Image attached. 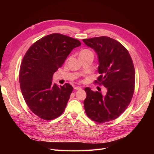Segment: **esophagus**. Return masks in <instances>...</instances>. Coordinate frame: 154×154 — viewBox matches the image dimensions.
<instances>
[{
    "mask_svg": "<svg viewBox=\"0 0 154 154\" xmlns=\"http://www.w3.org/2000/svg\"><path fill=\"white\" fill-rule=\"evenodd\" d=\"M74 90H80L81 89V87H79V86H78V87H74Z\"/></svg>",
    "mask_w": 154,
    "mask_h": 154,
    "instance_id": "esophagus-1",
    "label": "esophagus"
}]
</instances>
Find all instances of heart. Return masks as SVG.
<instances>
[{"mask_svg": "<svg viewBox=\"0 0 154 154\" xmlns=\"http://www.w3.org/2000/svg\"><path fill=\"white\" fill-rule=\"evenodd\" d=\"M88 55L94 56V54H93V52L89 49H83L80 52V58L86 57V56H88Z\"/></svg>", "mask_w": 154, "mask_h": 154, "instance_id": "b5f03b06", "label": "heart"}]
</instances>
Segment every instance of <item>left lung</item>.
Wrapping results in <instances>:
<instances>
[{"label":"left lung","instance_id":"obj_1","mask_svg":"<svg viewBox=\"0 0 154 154\" xmlns=\"http://www.w3.org/2000/svg\"><path fill=\"white\" fill-rule=\"evenodd\" d=\"M98 57L97 71L100 75L94 83L103 85L107 92H94L86 87L83 102L87 116L97 123L116 119L127 109L135 87V69L128 50L119 42L108 36L83 39Z\"/></svg>","mask_w":154,"mask_h":154}]
</instances>
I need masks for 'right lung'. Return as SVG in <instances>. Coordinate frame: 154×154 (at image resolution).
Instances as JSON below:
<instances>
[{
	"mask_svg": "<svg viewBox=\"0 0 154 154\" xmlns=\"http://www.w3.org/2000/svg\"><path fill=\"white\" fill-rule=\"evenodd\" d=\"M80 45L77 39L53 33L37 40L27 51L20 65V87L27 105L40 118L52 120L65 110L73 87L69 83L58 87L52 78L71 51Z\"/></svg>",
	"mask_w": 154,
	"mask_h": 154,
	"instance_id": "right-lung-1",
	"label": "right lung"
}]
</instances>
